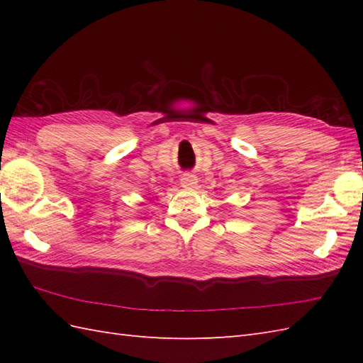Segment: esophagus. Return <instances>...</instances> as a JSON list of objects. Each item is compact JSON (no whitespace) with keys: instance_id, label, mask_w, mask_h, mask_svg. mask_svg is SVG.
Listing matches in <instances>:
<instances>
[{"instance_id":"1","label":"esophagus","mask_w":363,"mask_h":363,"mask_svg":"<svg viewBox=\"0 0 363 363\" xmlns=\"http://www.w3.org/2000/svg\"><path fill=\"white\" fill-rule=\"evenodd\" d=\"M198 182V177L191 173H186L181 177V187L184 189H194Z\"/></svg>"}]
</instances>
